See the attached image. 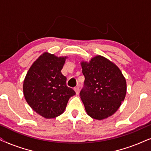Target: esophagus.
Listing matches in <instances>:
<instances>
[{
	"instance_id": "34e87169",
	"label": "esophagus",
	"mask_w": 151,
	"mask_h": 151,
	"mask_svg": "<svg viewBox=\"0 0 151 151\" xmlns=\"http://www.w3.org/2000/svg\"><path fill=\"white\" fill-rule=\"evenodd\" d=\"M74 91H75L76 94H79V88H78V87L74 88Z\"/></svg>"
}]
</instances>
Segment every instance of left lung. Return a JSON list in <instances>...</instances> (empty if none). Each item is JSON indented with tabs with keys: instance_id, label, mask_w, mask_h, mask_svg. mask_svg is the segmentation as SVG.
Instances as JSON below:
<instances>
[{
	"instance_id": "8db88e82",
	"label": "left lung",
	"mask_w": 151,
	"mask_h": 151,
	"mask_svg": "<svg viewBox=\"0 0 151 151\" xmlns=\"http://www.w3.org/2000/svg\"><path fill=\"white\" fill-rule=\"evenodd\" d=\"M85 86L80 97L90 117L102 120L119 109L126 94V81L118 66L101 55L81 61Z\"/></svg>"
}]
</instances>
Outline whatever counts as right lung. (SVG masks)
<instances>
[{
  "label": "right lung",
  "instance_id": "add662e5",
  "mask_svg": "<svg viewBox=\"0 0 151 151\" xmlns=\"http://www.w3.org/2000/svg\"><path fill=\"white\" fill-rule=\"evenodd\" d=\"M68 58L43 52L32 63L23 81L26 101L34 111L46 119L63 114L68 100L75 94L66 86V77L61 72Z\"/></svg>",
  "mask_w": 151,
  "mask_h": 151
}]
</instances>
